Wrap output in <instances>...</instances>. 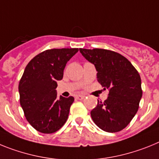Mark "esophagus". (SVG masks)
Instances as JSON below:
<instances>
[{
  "instance_id": "34e87169",
  "label": "esophagus",
  "mask_w": 159,
  "mask_h": 159,
  "mask_svg": "<svg viewBox=\"0 0 159 159\" xmlns=\"http://www.w3.org/2000/svg\"><path fill=\"white\" fill-rule=\"evenodd\" d=\"M76 98L78 99V100H82V99L85 98V96H84V95H81V94L77 95V96H76Z\"/></svg>"
}]
</instances>
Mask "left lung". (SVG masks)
<instances>
[{
  "instance_id": "8db88e82",
  "label": "left lung",
  "mask_w": 159,
  "mask_h": 159,
  "mask_svg": "<svg viewBox=\"0 0 159 159\" xmlns=\"http://www.w3.org/2000/svg\"><path fill=\"white\" fill-rule=\"evenodd\" d=\"M82 56L94 65L98 81L109 89L108 98L98 102L90 114L102 130L115 133L128 125L137 113L143 96L139 72L128 59L114 51L79 49Z\"/></svg>"
}]
</instances>
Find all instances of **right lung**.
Segmentation results:
<instances>
[{"instance_id":"obj_1","label":"right lung","mask_w":159,"mask_h":159,"mask_svg":"<svg viewBox=\"0 0 159 159\" xmlns=\"http://www.w3.org/2000/svg\"><path fill=\"white\" fill-rule=\"evenodd\" d=\"M78 49H52L30 61L19 82L20 103L29 123L43 134L54 133L68 118L74 97L57 96V81Z\"/></svg>"}]
</instances>
